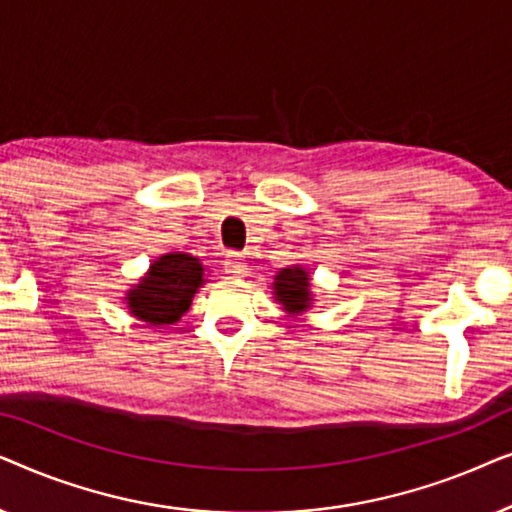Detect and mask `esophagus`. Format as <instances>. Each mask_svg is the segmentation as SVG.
<instances>
[{"mask_svg": "<svg viewBox=\"0 0 512 512\" xmlns=\"http://www.w3.org/2000/svg\"><path fill=\"white\" fill-rule=\"evenodd\" d=\"M223 270L228 272V275L233 277H244L247 275V263H244V258L240 254H235V251H230V254L223 258Z\"/></svg>", "mask_w": 512, "mask_h": 512, "instance_id": "1", "label": "esophagus"}]
</instances>
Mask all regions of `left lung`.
Returning a JSON list of instances; mask_svg holds the SVG:
<instances>
[{
  "label": "left lung",
  "mask_w": 512,
  "mask_h": 512,
  "mask_svg": "<svg viewBox=\"0 0 512 512\" xmlns=\"http://www.w3.org/2000/svg\"><path fill=\"white\" fill-rule=\"evenodd\" d=\"M310 277L303 268H284L275 277V296L286 312H305L310 307Z\"/></svg>",
  "instance_id": "obj_1"
}]
</instances>
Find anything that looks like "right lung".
Listing matches in <instances>:
<instances>
[{"mask_svg": "<svg viewBox=\"0 0 512 512\" xmlns=\"http://www.w3.org/2000/svg\"><path fill=\"white\" fill-rule=\"evenodd\" d=\"M202 263L191 254H165L151 265L139 286L128 293V307L137 319L153 326L174 324L191 307L202 284Z\"/></svg>", "mask_w": 512, "mask_h": 512, "instance_id": "obj_1", "label": "right lung"}]
</instances>
